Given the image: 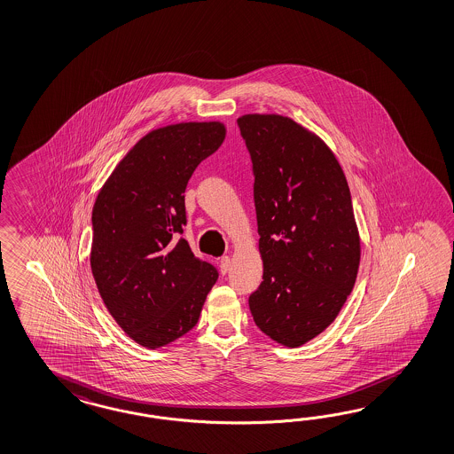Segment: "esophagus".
Instances as JSON below:
<instances>
[{"label":"esophagus","mask_w":454,"mask_h":454,"mask_svg":"<svg viewBox=\"0 0 454 454\" xmlns=\"http://www.w3.org/2000/svg\"><path fill=\"white\" fill-rule=\"evenodd\" d=\"M230 264H231V258L230 256H223L220 259V270L221 274H226L230 270Z\"/></svg>","instance_id":"esophagus-1"}]
</instances>
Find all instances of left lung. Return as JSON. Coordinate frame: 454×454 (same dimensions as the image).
Instances as JSON below:
<instances>
[{
	"mask_svg": "<svg viewBox=\"0 0 454 454\" xmlns=\"http://www.w3.org/2000/svg\"><path fill=\"white\" fill-rule=\"evenodd\" d=\"M253 160L262 282L249 295L261 331L299 347L325 331L356 284L360 234L331 147L291 117L238 119Z\"/></svg>",
	"mask_w": 454,
	"mask_h": 454,
	"instance_id": "obj_1",
	"label": "left lung"
}]
</instances>
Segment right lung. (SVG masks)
Masks as SVG:
<instances>
[{
	"label": "right lung",
	"mask_w": 454,
	"mask_h": 454,
	"mask_svg": "<svg viewBox=\"0 0 454 454\" xmlns=\"http://www.w3.org/2000/svg\"><path fill=\"white\" fill-rule=\"evenodd\" d=\"M226 137L218 121L159 127L130 148L98 190L90 270L107 310L150 350L192 331L216 270L195 258L184 233V188Z\"/></svg>",
	"instance_id": "1"
}]
</instances>
